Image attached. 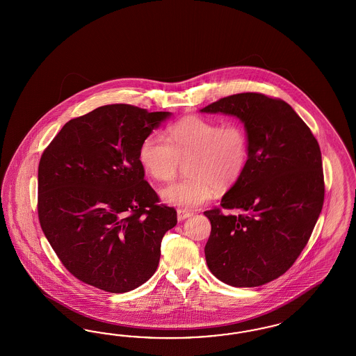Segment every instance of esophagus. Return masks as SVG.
<instances>
[{
	"label": "esophagus",
	"instance_id": "obj_1",
	"mask_svg": "<svg viewBox=\"0 0 356 356\" xmlns=\"http://www.w3.org/2000/svg\"><path fill=\"white\" fill-rule=\"evenodd\" d=\"M189 216H192L191 211L183 210V209H179V210H177V219H179L180 222L184 220V219H186V218H189Z\"/></svg>",
	"mask_w": 356,
	"mask_h": 356
}]
</instances>
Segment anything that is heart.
Here are the masks:
<instances>
[{
	"label": "heart",
	"mask_w": 356,
	"mask_h": 356,
	"mask_svg": "<svg viewBox=\"0 0 356 356\" xmlns=\"http://www.w3.org/2000/svg\"><path fill=\"white\" fill-rule=\"evenodd\" d=\"M145 172L170 181L186 163L188 177L164 186L163 201L183 210L209 202L216 191L225 192L243 176L249 158V138L238 122L219 124L204 116H186L167 129V140L147 136L138 152Z\"/></svg>",
	"instance_id": "b5f03b06"
}]
</instances>
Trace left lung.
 I'll return each mask as SVG.
<instances>
[{
    "mask_svg": "<svg viewBox=\"0 0 356 356\" xmlns=\"http://www.w3.org/2000/svg\"><path fill=\"white\" fill-rule=\"evenodd\" d=\"M201 112L234 115L245 125L249 158L243 176L207 210V266L234 287H259L291 268L323 205V161L308 125L278 97L243 92ZM223 209H236L226 216Z\"/></svg>",
    "mask_w": 356,
    "mask_h": 356,
    "instance_id": "1",
    "label": "left lung"
}]
</instances>
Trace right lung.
Returning <instances> with one entry per match:
<instances>
[{
  "label": "right lung",
  "mask_w": 356,
  "mask_h": 356,
  "mask_svg": "<svg viewBox=\"0 0 356 356\" xmlns=\"http://www.w3.org/2000/svg\"><path fill=\"white\" fill-rule=\"evenodd\" d=\"M170 112L109 104L67 121L38 170V216L54 253L76 280L131 291L159 265L173 207L145 180L138 152Z\"/></svg>",
  "instance_id": "add662e5"
}]
</instances>
